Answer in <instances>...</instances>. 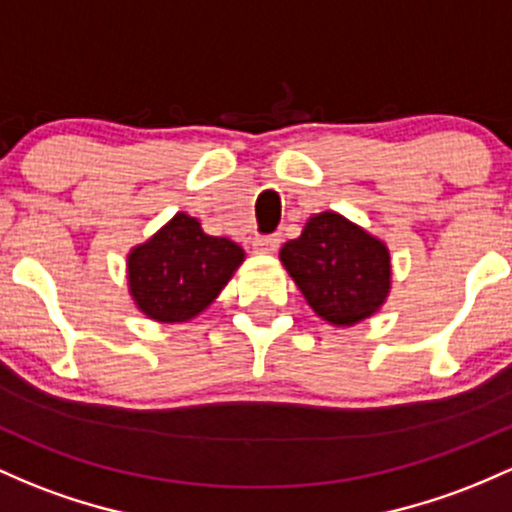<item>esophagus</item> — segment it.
<instances>
[{
  "label": "esophagus",
  "mask_w": 512,
  "mask_h": 512,
  "mask_svg": "<svg viewBox=\"0 0 512 512\" xmlns=\"http://www.w3.org/2000/svg\"><path fill=\"white\" fill-rule=\"evenodd\" d=\"M252 247H255V252H260V255H272L279 247V235H257V238L252 240Z\"/></svg>",
  "instance_id": "esophagus-1"
}]
</instances>
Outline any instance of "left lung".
I'll return each mask as SVG.
<instances>
[{
  "instance_id": "left-lung-1",
  "label": "left lung",
  "mask_w": 512,
  "mask_h": 512,
  "mask_svg": "<svg viewBox=\"0 0 512 512\" xmlns=\"http://www.w3.org/2000/svg\"><path fill=\"white\" fill-rule=\"evenodd\" d=\"M279 260L316 316L338 328L374 316L391 291L389 247L335 211L308 218Z\"/></svg>"
}]
</instances>
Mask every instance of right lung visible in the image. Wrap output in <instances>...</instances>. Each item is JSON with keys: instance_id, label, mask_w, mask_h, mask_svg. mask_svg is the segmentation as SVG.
<instances>
[{"instance_id": "obj_1", "label": "right lung", "mask_w": 512, "mask_h": 512, "mask_svg": "<svg viewBox=\"0 0 512 512\" xmlns=\"http://www.w3.org/2000/svg\"><path fill=\"white\" fill-rule=\"evenodd\" d=\"M243 260L238 243L206 235L196 218L177 213L128 252V291L148 318L184 323L216 301Z\"/></svg>"}]
</instances>
